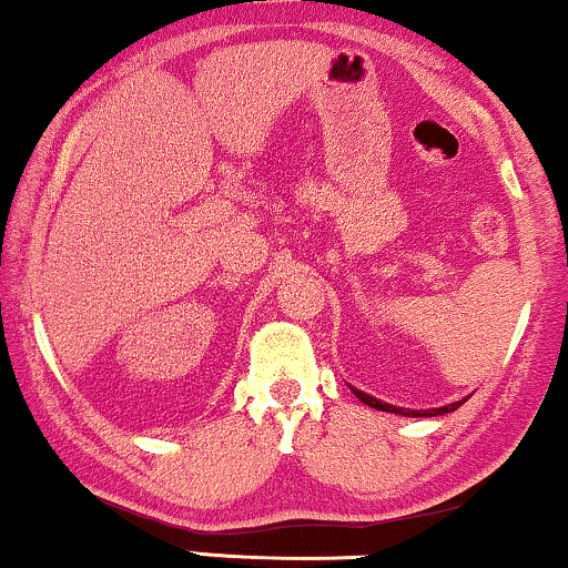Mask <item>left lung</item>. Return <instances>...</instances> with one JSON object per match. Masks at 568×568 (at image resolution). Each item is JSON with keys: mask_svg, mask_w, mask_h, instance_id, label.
Instances as JSON below:
<instances>
[{"mask_svg": "<svg viewBox=\"0 0 568 568\" xmlns=\"http://www.w3.org/2000/svg\"><path fill=\"white\" fill-rule=\"evenodd\" d=\"M354 390V395L356 398H359L362 403H367L369 408H377V410H387V414H398V416H414V418H422V416H445V414H453V410H457L463 406L465 400L468 398H463V400H455V403H447V406H442V408H426V410H410V408H398V406H390V403H385V400H377V398H372V395H367V393H362V390H356V387H352Z\"/></svg>", "mask_w": 568, "mask_h": 568, "instance_id": "1", "label": "left lung"}]
</instances>
